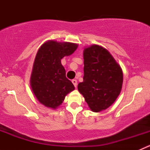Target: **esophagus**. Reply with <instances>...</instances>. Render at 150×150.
I'll list each match as a JSON object with an SVG mask.
<instances>
[{"instance_id": "34e87169", "label": "esophagus", "mask_w": 150, "mask_h": 150, "mask_svg": "<svg viewBox=\"0 0 150 150\" xmlns=\"http://www.w3.org/2000/svg\"><path fill=\"white\" fill-rule=\"evenodd\" d=\"M72 83H73L74 86H75V87L76 88L77 87V85H78V81H77V80H75V79L72 80Z\"/></svg>"}]
</instances>
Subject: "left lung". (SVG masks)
<instances>
[{
    "instance_id": "1",
    "label": "left lung",
    "mask_w": 150,
    "mask_h": 150,
    "mask_svg": "<svg viewBox=\"0 0 150 150\" xmlns=\"http://www.w3.org/2000/svg\"><path fill=\"white\" fill-rule=\"evenodd\" d=\"M83 82L78 91L93 112L102 111L114 103L122 85V72L107 50L97 45L83 51Z\"/></svg>"
}]
</instances>
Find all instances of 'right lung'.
<instances>
[{
  "label": "right lung",
  "mask_w": 150,
  "mask_h": 150,
  "mask_svg": "<svg viewBox=\"0 0 150 150\" xmlns=\"http://www.w3.org/2000/svg\"><path fill=\"white\" fill-rule=\"evenodd\" d=\"M78 45L49 40L39 48L35 59L31 75V87L39 102L55 109L64 100L65 96L75 89L66 78L61 59L73 54Z\"/></svg>",
  "instance_id": "1"
}]
</instances>
